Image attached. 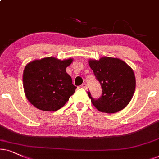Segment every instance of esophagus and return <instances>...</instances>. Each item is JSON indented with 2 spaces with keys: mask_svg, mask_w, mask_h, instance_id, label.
Returning a JSON list of instances; mask_svg holds the SVG:
<instances>
[{
  "mask_svg": "<svg viewBox=\"0 0 159 159\" xmlns=\"http://www.w3.org/2000/svg\"><path fill=\"white\" fill-rule=\"evenodd\" d=\"M81 87L82 88H84V89H87V84H85V83H84V84H82V85H81Z\"/></svg>",
  "mask_w": 159,
  "mask_h": 159,
  "instance_id": "obj_1",
  "label": "esophagus"
}]
</instances>
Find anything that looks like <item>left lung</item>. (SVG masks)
Returning a JSON list of instances; mask_svg holds the SVG:
<instances>
[{"mask_svg":"<svg viewBox=\"0 0 159 159\" xmlns=\"http://www.w3.org/2000/svg\"><path fill=\"white\" fill-rule=\"evenodd\" d=\"M89 65L101 85L103 93L94 99L88 95L98 111L116 113L125 108L135 92L136 78L134 70L118 58L101 57L99 60L89 59Z\"/></svg>","mask_w":159,"mask_h":159,"instance_id":"left-lung-1","label":"left lung"}]
</instances>
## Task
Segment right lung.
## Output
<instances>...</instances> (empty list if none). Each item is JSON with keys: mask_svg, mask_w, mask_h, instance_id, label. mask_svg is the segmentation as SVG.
<instances>
[{"mask_svg": "<svg viewBox=\"0 0 159 159\" xmlns=\"http://www.w3.org/2000/svg\"><path fill=\"white\" fill-rule=\"evenodd\" d=\"M73 61L71 58L61 61L55 57H46L26 65L23 75V88L32 105L45 111H56L65 105L76 89L66 72Z\"/></svg>", "mask_w": 159, "mask_h": 159, "instance_id": "right-lung-1", "label": "right lung"}]
</instances>
